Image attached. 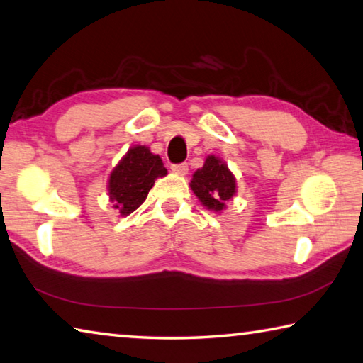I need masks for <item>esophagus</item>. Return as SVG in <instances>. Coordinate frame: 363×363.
Instances as JSON below:
<instances>
[{"label":"esophagus","mask_w":363,"mask_h":363,"mask_svg":"<svg viewBox=\"0 0 363 363\" xmlns=\"http://www.w3.org/2000/svg\"><path fill=\"white\" fill-rule=\"evenodd\" d=\"M172 172L177 176H186L189 173V165H187V163H179V165H173Z\"/></svg>","instance_id":"obj_1"}]
</instances>
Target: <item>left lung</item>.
I'll list each match as a JSON object with an SVG mask.
<instances>
[{"mask_svg": "<svg viewBox=\"0 0 363 363\" xmlns=\"http://www.w3.org/2000/svg\"><path fill=\"white\" fill-rule=\"evenodd\" d=\"M190 189L206 209L220 214L226 209V203L238 194V181L231 169L214 154L204 159L201 168L191 174Z\"/></svg>", "mask_w": 363, "mask_h": 363, "instance_id": "8db88e82", "label": "left lung"}]
</instances>
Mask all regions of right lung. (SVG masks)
Masks as SVG:
<instances>
[{"label":"right lung","instance_id":"1","mask_svg":"<svg viewBox=\"0 0 363 363\" xmlns=\"http://www.w3.org/2000/svg\"><path fill=\"white\" fill-rule=\"evenodd\" d=\"M167 174L160 155L152 154L151 149L143 145L132 146L111 169L106 182L113 209H116L121 217L132 214L143 204L154 182Z\"/></svg>","mask_w":363,"mask_h":363}]
</instances>
